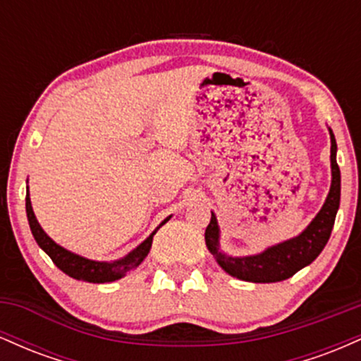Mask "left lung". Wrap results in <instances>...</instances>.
<instances>
[{
  "mask_svg": "<svg viewBox=\"0 0 361 361\" xmlns=\"http://www.w3.org/2000/svg\"><path fill=\"white\" fill-rule=\"evenodd\" d=\"M327 130L331 137V188L321 210L299 235L268 246L258 255L231 256L221 250V227L212 212L210 224L205 229V244L219 267L231 276L252 283H275L295 275L302 268L312 263L324 250L333 231L339 209V198H341V173L336 161V139L329 127Z\"/></svg>",
  "mask_w": 361,
  "mask_h": 361,
  "instance_id": "obj_1",
  "label": "left lung"
}]
</instances>
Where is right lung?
Returning <instances> with one entry per match:
<instances>
[{
	"mask_svg": "<svg viewBox=\"0 0 361 361\" xmlns=\"http://www.w3.org/2000/svg\"><path fill=\"white\" fill-rule=\"evenodd\" d=\"M25 209H27L28 226H30L32 234H34L35 241L40 246V250L47 252L49 258L54 261V264H56L61 271H64L66 275H69L71 279H76V280L90 281V283H109V281L120 280L122 276H126L128 271L135 270V268H137L149 255L152 238H154L157 229H159L161 226H164V224L171 219V215L164 219V221L161 222L151 234H149L146 241L140 243L135 250H132L128 255L123 256V258L115 259V261H97V259L85 258V256L76 255V252L66 250V247H62L61 244H57L54 239L49 238L47 233L40 227V224L37 221L34 214V209H32L28 186H27V198H25Z\"/></svg>",
	"mask_w": 361,
	"mask_h": 361,
	"instance_id": "add662e5",
	"label": "right lung"
}]
</instances>
